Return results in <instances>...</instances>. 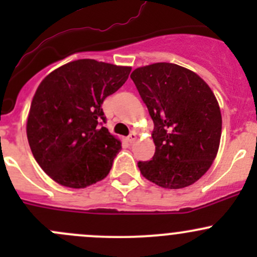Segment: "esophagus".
<instances>
[{"label": "esophagus", "instance_id": "esophagus-1", "mask_svg": "<svg viewBox=\"0 0 257 257\" xmlns=\"http://www.w3.org/2000/svg\"><path fill=\"white\" fill-rule=\"evenodd\" d=\"M136 141H137V133L132 132V133L128 136V142L129 143H134Z\"/></svg>", "mask_w": 257, "mask_h": 257}]
</instances>
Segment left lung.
<instances>
[{"label":"left lung","instance_id":"obj_1","mask_svg":"<svg viewBox=\"0 0 257 257\" xmlns=\"http://www.w3.org/2000/svg\"><path fill=\"white\" fill-rule=\"evenodd\" d=\"M131 78L154 121V157L139 162V170L162 188L191 185L219 150L222 120L214 93L198 74L174 63L141 67Z\"/></svg>","mask_w":257,"mask_h":257}]
</instances>
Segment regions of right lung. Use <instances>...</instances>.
<instances>
[{"label":"right lung","instance_id":"obj_1","mask_svg":"<svg viewBox=\"0 0 257 257\" xmlns=\"http://www.w3.org/2000/svg\"><path fill=\"white\" fill-rule=\"evenodd\" d=\"M131 71L78 59L57 68L38 85L27 138L36 162L56 183L82 189L107 177L121 143L104 126L102 104Z\"/></svg>","mask_w":257,"mask_h":257}]
</instances>
